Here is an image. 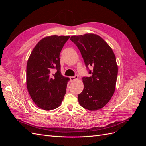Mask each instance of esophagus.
Listing matches in <instances>:
<instances>
[{
  "mask_svg": "<svg viewBox=\"0 0 146 146\" xmlns=\"http://www.w3.org/2000/svg\"><path fill=\"white\" fill-rule=\"evenodd\" d=\"M78 78V76H77V75H76L75 76H73V77H70V80L71 82H73L74 80H77V79Z\"/></svg>",
  "mask_w": 146,
  "mask_h": 146,
  "instance_id": "esophagus-1",
  "label": "esophagus"
}]
</instances>
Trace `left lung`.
<instances>
[{
	"mask_svg": "<svg viewBox=\"0 0 146 146\" xmlns=\"http://www.w3.org/2000/svg\"><path fill=\"white\" fill-rule=\"evenodd\" d=\"M80 50L90 77L82 78L83 91L78 95L82 107L91 111L107 104L115 91L117 77L116 56L111 48L99 35L87 33L70 37ZM91 65L92 72L88 68Z\"/></svg>",
	"mask_w": 146,
	"mask_h": 146,
	"instance_id": "left-lung-1",
	"label": "left lung"
}]
</instances>
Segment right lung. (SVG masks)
<instances>
[{
  "label": "right lung",
  "mask_w": 146,
  "mask_h": 146,
  "mask_svg": "<svg viewBox=\"0 0 146 146\" xmlns=\"http://www.w3.org/2000/svg\"><path fill=\"white\" fill-rule=\"evenodd\" d=\"M69 37L53 35L42 39L28 60L27 90L33 101L44 110L58 108L66 92L69 78L60 72V54ZM54 70L57 71L55 74Z\"/></svg>",
  "instance_id": "right-lung-1"
}]
</instances>
